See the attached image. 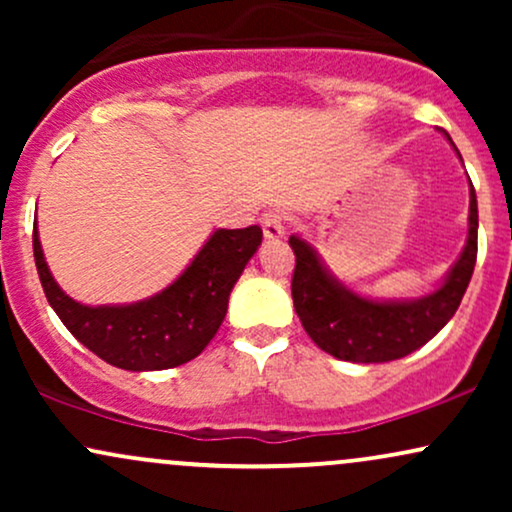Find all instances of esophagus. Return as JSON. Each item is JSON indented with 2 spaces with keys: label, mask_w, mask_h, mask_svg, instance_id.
I'll return each mask as SVG.
<instances>
[{
  "label": "esophagus",
  "mask_w": 512,
  "mask_h": 512,
  "mask_svg": "<svg viewBox=\"0 0 512 512\" xmlns=\"http://www.w3.org/2000/svg\"><path fill=\"white\" fill-rule=\"evenodd\" d=\"M262 231L267 240H279L286 236V219L279 211H269L262 216Z\"/></svg>",
  "instance_id": "obj_1"
}]
</instances>
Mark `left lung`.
I'll return each instance as SVG.
<instances>
[{
    "label": "left lung",
    "mask_w": 512,
    "mask_h": 512,
    "mask_svg": "<svg viewBox=\"0 0 512 512\" xmlns=\"http://www.w3.org/2000/svg\"><path fill=\"white\" fill-rule=\"evenodd\" d=\"M477 228V192L469 180L467 245L445 274L443 284L414 301H370L358 296L327 272L313 245L291 236L289 245L296 255L291 281L293 308L308 337L330 356L351 363H385L421 349L460 308L477 264Z\"/></svg>",
    "instance_id": "left-lung-1"
}]
</instances>
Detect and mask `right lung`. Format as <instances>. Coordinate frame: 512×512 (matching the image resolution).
I'll list each match as a JSON object with an SVG mask.
<instances>
[{"mask_svg":"<svg viewBox=\"0 0 512 512\" xmlns=\"http://www.w3.org/2000/svg\"><path fill=\"white\" fill-rule=\"evenodd\" d=\"M262 243V228H219L173 284L127 305H84L50 274L33 226V257L45 298L69 332L122 370H166L192 361L219 332L228 296Z\"/></svg>","mask_w":512,"mask_h":512,"instance_id":"add662e5","label":"right lung"}]
</instances>
